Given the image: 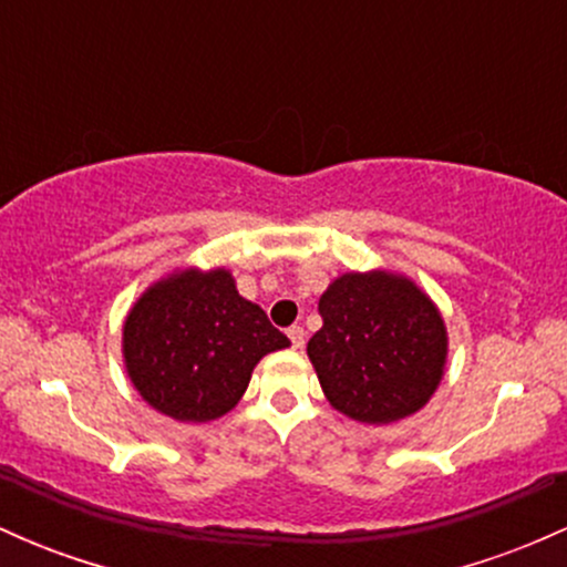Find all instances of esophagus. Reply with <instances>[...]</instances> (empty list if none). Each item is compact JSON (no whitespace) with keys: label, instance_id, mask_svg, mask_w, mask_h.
I'll list each match as a JSON object with an SVG mask.
<instances>
[{"label":"esophagus","instance_id":"esophagus-1","mask_svg":"<svg viewBox=\"0 0 567 567\" xmlns=\"http://www.w3.org/2000/svg\"><path fill=\"white\" fill-rule=\"evenodd\" d=\"M288 338H290L292 349H303V343H306V333H303L301 324H292V328H288Z\"/></svg>","mask_w":567,"mask_h":567}]
</instances>
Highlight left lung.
Segmentation results:
<instances>
[{"label":"left lung","instance_id":"left-lung-1","mask_svg":"<svg viewBox=\"0 0 567 567\" xmlns=\"http://www.w3.org/2000/svg\"><path fill=\"white\" fill-rule=\"evenodd\" d=\"M320 317L306 354L330 405L362 424L426 405L447 357L445 322L426 292L389 271H351L322 292Z\"/></svg>","mask_w":567,"mask_h":567}]
</instances>
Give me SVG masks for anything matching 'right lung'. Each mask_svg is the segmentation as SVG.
<instances>
[{
	"instance_id": "obj_1",
	"label": "right lung",
	"mask_w": 567,
	"mask_h": 567,
	"mask_svg": "<svg viewBox=\"0 0 567 567\" xmlns=\"http://www.w3.org/2000/svg\"><path fill=\"white\" fill-rule=\"evenodd\" d=\"M290 347L226 269L175 271L130 309L122 354L143 400L175 421L220 419L237 405L252 368Z\"/></svg>"
}]
</instances>
